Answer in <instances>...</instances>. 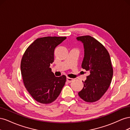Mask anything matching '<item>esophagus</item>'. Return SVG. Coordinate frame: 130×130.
<instances>
[{
	"mask_svg": "<svg viewBox=\"0 0 130 130\" xmlns=\"http://www.w3.org/2000/svg\"><path fill=\"white\" fill-rule=\"evenodd\" d=\"M66 80H67V81L68 82H69V83H70V82H71L73 81V78L68 77H67Z\"/></svg>",
	"mask_w": 130,
	"mask_h": 130,
	"instance_id": "esophagus-1",
	"label": "esophagus"
}]
</instances>
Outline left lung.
<instances>
[{
    "label": "left lung",
    "mask_w": 130,
    "mask_h": 130,
    "mask_svg": "<svg viewBox=\"0 0 130 130\" xmlns=\"http://www.w3.org/2000/svg\"><path fill=\"white\" fill-rule=\"evenodd\" d=\"M84 44V57L81 67L90 73L78 93L82 100L93 103L99 100L111 84L113 70L111 58L104 46L90 36L77 37Z\"/></svg>",
    "instance_id": "obj_1"
}]
</instances>
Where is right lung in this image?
<instances>
[{"label":"right lung","mask_w":130,"mask_h":130,"mask_svg":"<svg viewBox=\"0 0 130 130\" xmlns=\"http://www.w3.org/2000/svg\"><path fill=\"white\" fill-rule=\"evenodd\" d=\"M66 37L37 38L26 50L21 69L26 89L34 99L42 104L55 100L65 85L66 76L56 77L50 68L54 60L56 47Z\"/></svg>","instance_id":"right-lung-1"}]
</instances>
